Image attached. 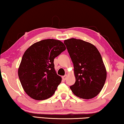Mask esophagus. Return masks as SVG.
<instances>
[{
	"label": "esophagus",
	"instance_id": "34e87169",
	"mask_svg": "<svg viewBox=\"0 0 124 124\" xmlns=\"http://www.w3.org/2000/svg\"><path fill=\"white\" fill-rule=\"evenodd\" d=\"M66 78H67V75H64V76H62V79H63L64 80H65L66 79Z\"/></svg>",
	"mask_w": 124,
	"mask_h": 124
}]
</instances>
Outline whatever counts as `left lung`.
Returning <instances> with one entry per match:
<instances>
[{
  "label": "left lung",
  "mask_w": 124,
  "mask_h": 124,
  "mask_svg": "<svg viewBox=\"0 0 124 124\" xmlns=\"http://www.w3.org/2000/svg\"><path fill=\"white\" fill-rule=\"evenodd\" d=\"M64 43L74 64L76 79L70 89L80 98H94L102 90L107 75L99 51L92 44L80 39L71 38Z\"/></svg>",
  "instance_id": "obj_1"
}]
</instances>
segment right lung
<instances>
[{"instance_id":"right-lung-1","label":"right lung","mask_w":124,"mask_h":124,"mask_svg":"<svg viewBox=\"0 0 124 124\" xmlns=\"http://www.w3.org/2000/svg\"><path fill=\"white\" fill-rule=\"evenodd\" d=\"M65 49L61 41L49 39L33 44L25 51L18 76L23 88L30 98L43 100L54 94L62 78L55 70L54 59Z\"/></svg>"}]
</instances>
